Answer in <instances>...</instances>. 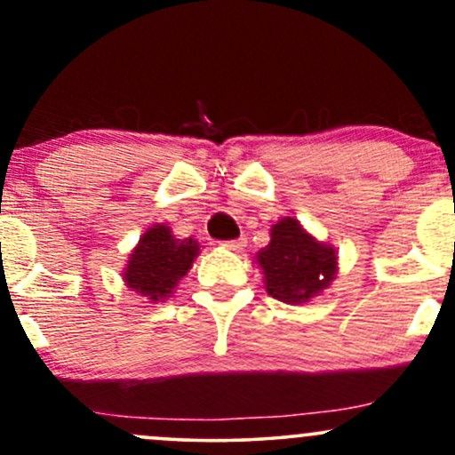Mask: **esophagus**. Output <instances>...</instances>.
<instances>
[{"mask_svg":"<svg viewBox=\"0 0 455 455\" xmlns=\"http://www.w3.org/2000/svg\"><path fill=\"white\" fill-rule=\"evenodd\" d=\"M245 243H248V239L245 237H239V239H231V242H224L222 245L227 250H233V252H239V250L245 248Z\"/></svg>","mask_w":455,"mask_h":455,"instance_id":"obj_1","label":"esophagus"}]
</instances>
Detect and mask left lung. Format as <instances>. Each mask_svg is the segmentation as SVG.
I'll return each mask as SVG.
<instances>
[{
	"instance_id": "left-lung-1",
	"label": "left lung",
	"mask_w": 455,
	"mask_h": 455,
	"mask_svg": "<svg viewBox=\"0 0 455 455\" xmlns=\"http://www.w3.org/2000/svg\"><path fill=\"white\" fill-rule=\"evenodd\" d=\"M269 237L254 259L274 299L301 306L329 289L338 274V252L331 243L318 242L293 216L271 224Z\"/></svg>"
}]
</instances>
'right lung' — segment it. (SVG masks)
<instances>
[{"label": "right lung", "mask_w": 455, "mask_h": 455, "mask_svg": "<svg viewBox=\"0 0 455 455\" xmlns=\"http://www.w3.org/2000/svg\"><path fill=\"white\" fill-rule=\"evenodd\" d=\"M201 245L196 239H177L171 227L154 224L140 235L139 243L128 254L122 278L134 293L151 304L169 299L188 271L192 269Z\"/></svg>", "instance_id": "right-lung-1"}]
</instances>
